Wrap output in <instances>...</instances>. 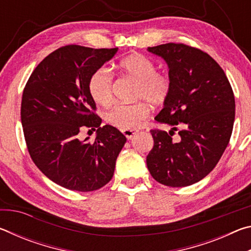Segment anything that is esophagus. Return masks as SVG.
Returning a JSON list of instances; mask_svg holds the SVG:
<instances>
[{
    "mask_svg": "<svg viewBox=\"0 0 251 251\" xmlns=\"http://www.w3.org/2000/svg\"><path fill=\"white\" fill-rule=\"evenodd\" d=\"M138 130L136 129H123V134L126 136L127 139H131L133 138V136L137 134Z\"/></svg>",
    "mask_w": 251,
    "mask_h": 251,
    "instance_id": "esophagus-1",
    "label": "esophagus"
}]
</instances>
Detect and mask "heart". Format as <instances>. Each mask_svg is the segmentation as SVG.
Masks as SVG:
<instances>
[{
	"label": "heart",
	"mask_w": 251,
	"mask_h": 251,
	"mask_svg": "<svg viewBox=\"0 0 251 251\" xmlns=\"http://www.w3.org/2000/svg\"><path fill=\"white\" fill-rule=\"evenodd\" d=\"M121 71L137 79L136 99H143L151 105L166 103L172 93V79L167 74L157 72L154 61L143 54H131L120 62ZM88 92L97 104L108 105L114 97V77L106 67L93 72L88 79ZM145 100L136 103H118L106 110L105 120L120 129H135L150 114Z\"/></svg>",
	"instance_id": "heart-1"
}]
</instances>
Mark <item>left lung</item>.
<instances>
[{
	"label": "left lung",
	"instance_id": "obj_1",
	"mask_svg": "<svg viewBox=\"0 0 251 251\" xmlns=\"http://www.w3.org/2000/svg\"><path fill=\"white\" fill-rule=\"evenodd\" d=\"M168 65L172 93L155 120L172 126L151 129V175L169 187L193 185L222 158L232 133L235 97L226 74L210 55L181 43L148 48ZM178 135L173 137L175 131Z\"/></svg>",
	"mask_w": 251,
	"mask_h": 251
}]
</instances>
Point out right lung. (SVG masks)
<instances>
[{
    "instance_id": "right-lung-1",
    "label": "right lung",
    "mask_w": 251,
    "mask_h": 251,
    "mask_svg": "<svg viewBox=\"0 0 251 251\" xmlns=\"http://www.w3.org/2000/svg\"><path fill=\"white\" fill-rule=\"evenodd\" d=\"M117 50L63 46L36 66L24 87L21 121L29 156L64 188L93 192L114 175L126 137L115 127L100 126L88 79ZM83 128H98L94 142L80 141Z\"/></svg>"
}]
</instances>
